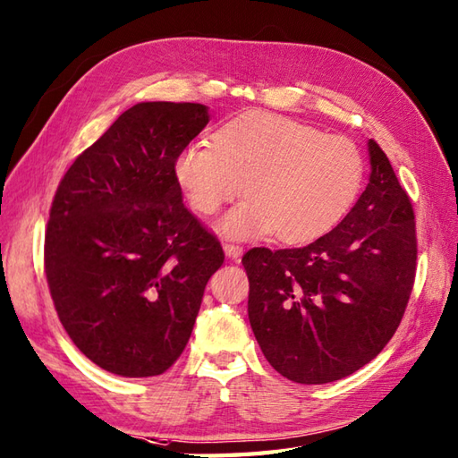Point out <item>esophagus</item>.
<instances>
[{"mask_svg":"<svg viewBox=\"0 0 458 458\" xmlns=\"http://www.w3.org/2000/svg\"><path fill=\"white\" fill-rule=\"evenodd\" d=\"M223 249H225V255L229 259H233V260H239L241 255H242V247L233 245V242H225V245H223Z\"/></svg>","mask_w":458,"mask_h":458,"instance_id":"34e87169","label":"esophagus"}]
</instances>
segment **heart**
I'll return each instance as SVG.
<instances>
[{"label": "heart", "mask_w": 458, "mask_h": 458, "mask_svg": "<svg viewBox=\"0 0 458 458\" xmlns=\"http://www.w3.org/2000/svg\"><path fill=\"white\" fill-rule=\"evenodd\" d=\"M174 174L201 216L242 194L221 223L231 237H272L284 245L319 239L347 216L364 180L362 152L347 137L267 111L223 123L211 145L180 152Z\"/></svg>", "instance_id": "obj_1"}]
</instances>
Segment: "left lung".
I'll use <instances>...</instances> for the list:
<instances>
[{
  "label": "left lung",
  "mask_w": 458,
  "mask_h": 458,
  "mask_svg": "<svg viewBox=\"0 0 458 458\" xmlns=\"http://www.w3.org/2000/svg\"><path fill=\"white\" fill-rule=\"evenodd\" d=\"M369 152V186L327 235L242 255L252 333L292 382L357 372L388 344L408 308L418 260L413 208L374 139Z\"/></svg>",
  "instance_id": "left-lung-1"
}]
</instances>
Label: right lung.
I'll list each match as a JSON object with an SVG mask.
<instances>
[{"label": "right lung", "mask_w": 458, "mask_h": 458, "mask_svg": "<svg viewBox=\"0 0 458 458\" xmlns=\"http://www.w3.org/2000/svg\"><path fill=\"white\" fill-rule=\"evenodd\" d=\"M208 121L201 104H137L56 188L45 233L50 298L68 337L107 372H166L225 260L217 237L182 203L174 174Z\"/></svg>", "instance_id": "obj_1"}]
</instances>
